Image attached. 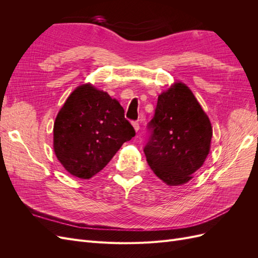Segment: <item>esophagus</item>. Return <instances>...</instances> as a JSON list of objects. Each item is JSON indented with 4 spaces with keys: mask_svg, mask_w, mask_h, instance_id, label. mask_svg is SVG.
<instances>
[{
    "mask_svg": "<svg viewBox=\"0 0 258 258\" xmlns=\"http://www.w3.org/2000/svg\"><path fill=\"white\" fill-rule=\"evenodd\" d=\"M132 126H134V128H135L136 131H139V129H140V123H139V121H132Z\"/></svg>",
    "mask_w": 258,
    "mask_h": 258,
    "instance_id": "34e87169",
    "label": "esophagus"
}]
</instances>
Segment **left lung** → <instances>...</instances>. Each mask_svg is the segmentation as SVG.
<instances>
[{
    "label": "left lung",
    "instance_id": "1",
    "mask_svg": "<svg viewBox=\"0 0 258 258\" xmlns=\"http://www.w3.org/2000/svg\"><path fill=\"white\" fill-rule=\"evenodd\" d=\"M144 147L153 172L170 186L189 181L210 152L212 126L191 90L176 83L158 97Z\"/></svg>",
    "mask_w": 258,
    "mask_h": 258
}]
</instances>
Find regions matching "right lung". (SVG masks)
<instances>
[{
    "label": "right lung",
    "instance_id": "1",
    "mask_svg": "<svg viewBox=\"0 0 258 258\" xmlns=\"http://www.w3.org/2000/svg\"><path fill=\"white\" fill-rule=\"evenodd\" d=\"M136 136L119 102L90 84L77 87L53 124V151L70 174L90 178Z\"/></svg>",
    "mask_w": 258,
    "mask_h": 258
}]
</instances>
